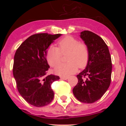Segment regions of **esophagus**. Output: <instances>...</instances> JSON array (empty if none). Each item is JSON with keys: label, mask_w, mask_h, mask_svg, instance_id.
I'll list each match as a JSON object with an SVG mask.
<instances>
[{"label": "esophagus", "mask_w": 126, "mask_h": 126, "mask_svg": "<svg viewBox=\"0 0 126 126\" xmlns=\"http://www.w3.org/2000/svg\"><path fill=\"white\" fill-rule=\"evenodd\" d=\"M61 79H64V80H66L68 79V77H64V76H61Z\"/></svg>", "instance_id": "obj_1"}]
</instances>
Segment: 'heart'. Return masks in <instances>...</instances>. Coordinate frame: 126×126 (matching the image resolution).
Listing matches in <instances>:
<instances>
[{"label": "heart", "mask_w": 126, "mask_h": 126, "mask_svg": "<svg viewBox=\"0 0 126 126\" xmlns=\"http://www.w3.org/2000/svg\"><path fill=\"white\" fill-rule=\"evenodd\" d=\"M68 53L66 63L56 67L55 73L61 76H68L75 73L79 68H84L88 64L90 52L87 45L71 36H67L58 42V47L51 45L46 52L48 63L55 67L62 60V55Z\"/></svg>", "instance_id": "1"}]
</instances>
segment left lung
<instances>
[{"label": "left lung", "instance_id": "1", "mask_svg": "<svg viewBox=\"0 0 126 126\" xmlns=\"http://www.w3.org/2000/svg\"><path fill=\"white\" fill-rule=\"evenodd\" d=\"M80 37L87 45L90 57L85 69L77 75L78 83L73 94L79 102L92 103L101 98L111 82L112 60L103 39L90 31H83Z\"/></svg>", "mask_w": 126, "mask_h": 126}]
</instances>
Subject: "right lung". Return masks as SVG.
I'll list each match as a JSON object with an SVG mask.
<instances>
[{
  "instance_id": "add662e5",
  "label": "right lung",
  "mask_w": 126,
  "mask_h": 126,
  "mask_svg": "<svg viewBox=\"0 0 126 126\" xmlns=\"http://www.w3.org/2000/svg\"><path fill=\"white\" fill-rule=\"evenodd\" d=\"M61 35L33 34L21 43L14 55L13 72L17 90L28 103L34 107L47 105L54 96L51 85L60 78L47 75L50 66L46 52L51 43Z\"/></svg>"
}]
</instances>
